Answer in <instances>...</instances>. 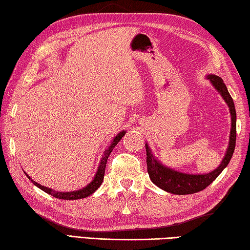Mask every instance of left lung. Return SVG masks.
Masks as SVG:
<instances>
[{
  "label": "left lung",
  "mask_w": 250,
  "mask_h": 250,
  "mask_svg": "<svg viewBox=\"0 0 250 250\" xmlns=\"http://www.w3.org/2000/svg\"><path fill=\"white\" fill-rule=\"evenodd\" d=\"M213 86L218 91V93L222 95L226 104L229 105L230 116H231V128H230V136H229V144L227 147L226 154L223 158L221 165L213 170L212 172L205 174H190L183 173L177 170L170 169L166 167L165 165L159 163L150 150L149 146L146 144V154H147V171L149 174L150 180L155 183L157 187L160 189L169 192L172 194H192L196 193L204 190L208 186L215 180L220 176V173L224 170L227 165L230 161L231 156L234 154L235 146H236V111L234 101L231 99L229 90L223 82L222 78L214 76V74H208L207 77Z\"/></svg>",
  "instance_id": "1"
}]
</instances>
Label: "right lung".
Masks as SVG:
<instances>
[{"mask_svg": "<svg viewBox=\"0 0 250 250\" xmlns=\"http://www.w3.org/2000/svg\"><path fill=\"white\" fill-rule=\"evenodd\" d=\"M125 133H126L125 130H123V132H121L120 134H117L116 136L114 137L111 145H109V147L107 148V149L104 151V155L102 157V159H101V163L99 165L98 171H96V173H95L94 179L85 188H83V189H80V190H78V191H73V192H58V191H54L52 189H49V188H46V187H43L42 185H39V183H37V182H35L34 180H32V178H30L28 174H26V176H27V178L29 179V180L32 181L35 186L38 187L39 189H42V191H45L46 193L50 194L52 196H55V198H57V199H61V200H78V199L86 198V196H89L92 193H94V192L99 189V187L102 185L103 179H104V173H105V167H106V163H107L108 156L112 152V150L114 149V147L117 145V143L121 141L123 136H124Z\"/></svg>", "mask_w": 250, "mask_h": 250, "instance_id": "1", "label": "right lung"}]
</instances>
